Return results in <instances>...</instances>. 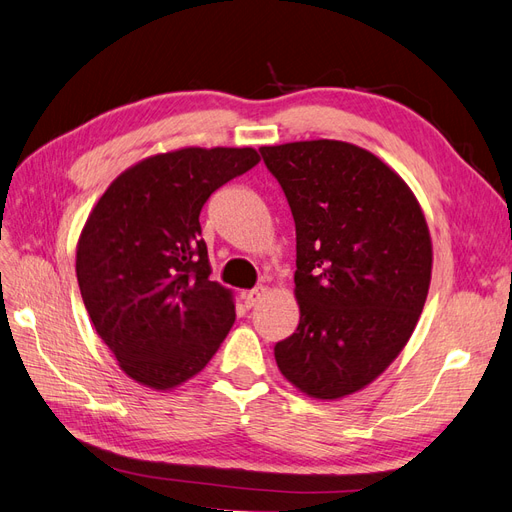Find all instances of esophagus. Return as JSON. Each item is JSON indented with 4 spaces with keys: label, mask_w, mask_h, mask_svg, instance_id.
Here are the masks:
<instances>
[{
    "label": "esophagus",
    "mask_w": 512,
    "mask_h": 512,
    "mask_svg": "<svg viewBox=\"0 0 512 512\" xmlns=\"http://www.w3.org/2000/svg\"><path fill=\"white\" fill-rule=\"evenodd\" d=\"M265 294H267V288L258 286V288H252V290L243 292L241 297H243V301H245V307H254V305H258L262 299H265Z\"/></svg>",
    "instance_id": "obj_1"
}]
</instances>
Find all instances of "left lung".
<instances>
[{
	"label": "left lung",
	"mask_w": 512,
	"mask_h": 512,
	"mask_svg": "<svg viewBox=\"0 0 512 512\" xmlns=\"http://www.w3.org/2000/svg\"><path fill=\"white\" fill-rule=\"evenodd\" d=\"M297 228L299 327L275 344L309 397L363 389L410 339L431 282L425 215L395 170L342 141L260 147Z\"/></svg>",
	"instance_id": "1"
}]
</instances>
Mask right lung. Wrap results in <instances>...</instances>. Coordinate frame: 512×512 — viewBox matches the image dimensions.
<instances>
[{"instance_id": "add662e5", "label": "right lung", "mask_w": 512, "mask_h": 512, "mask_svg": "<svg viewBox=\"0 0 512 512\" xmlns=\"http://www.w3.org/2000/svg\"><path fill=\"white\" fill-rule=\"evenodd\" d=\"M256 149L188 147L121 173L89 213L76 247L87 314L130 378L158 391L196 376L235 322L232 294L211 282L200 211L247 173Z\"/></svg>"}]
</instances>
